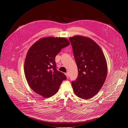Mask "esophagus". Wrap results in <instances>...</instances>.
<instances>
[{
	"instance_id": "obj_1",
	"label": "esophagus",
	"mask_w": 128,
	"mask_h": 128,
	"mask_svg": "<svg viewBox=\"0 0 128 128\" xmlns=\"http://www.w3.org/2000/svg\"><path fill=\"white\" fill-rule=\"evenodd\" d=\"M65 75H66V77H67V78L69 77V74H68V72L66 73V74H65Z\"/></svg>"
}]
</instances>
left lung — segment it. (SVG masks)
I'll use <instances>...</instances> for the list:
<instances>
[{
	"label": "left lung",
	"mask_w": 128,
	"mask_h": 128,
	"mask_svg": "<svg viewBox=\"0 0 128 128\" xmlns=\"http://www.w3.org/2000/svg\"><path fill=\"white\" fill-rule=\"evenodd\" d=\"M78 68V76L72 81L75 94L84 99L95 96L105 81L107 65L104 53L94 40L76 35L69 38Z\"/></svg>",
	"instance_id": "left-lung-1"
}]
</instances>
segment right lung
<instances>
[{
	"instance_id": "obj_1",
	"label": "right lung",
	"mask_w": 128,
	"mask_h": 128,
	"mask_svg": "<svg viewBox=\"0 0 128 128\" xmlns=\"http://www.w3.org/2000/svg\"><path fill=\"white\" fill-rule=\"evenodd\" d=\"M70 44L65 38L48 37L35 42L29 49L24 63L27 82L35 93L44 98L55 94L66 76L56 69L55 57Z\"/></svg>"
}]
</instances>
